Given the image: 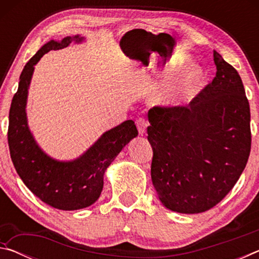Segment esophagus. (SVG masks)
<instances>
[{
  "label": "esophagus",
  "mask_w": 259,
  "mask_h": 259,
  "mask_svg": "<svg viewBox=\"0 0 259 259\" xmlns=\"http://www.w3.org/2000/svg\"><path fill=\"white\" fill-rule=\"evenodd\" d=\"M136 125H137V129H138L140 135H145L148 122L144 119V117H139V119L136 120Z\"/></svg>",
  "instance_id": "esophagus-1"
}]
</instances>
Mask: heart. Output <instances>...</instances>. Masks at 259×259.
<instances>
[{
  "instance_id": "b5f03b06",
  "label": "heart",
  "mask_w": 259,
  "mask_h": 259,
  "mask_svg": "<svg viewBox=\"0 0 259 259\" xmlns=\"http://www.w3.org/2000/svg\"><path fill=\"white\" fill-rule=\"evenodd\" d=\"M202 82V72L198 67H193L184 74L176 82V84L170 87L160 95L162 103H177L182 99L191 98L200 89Z\"/></svg>"
}]
</instances>
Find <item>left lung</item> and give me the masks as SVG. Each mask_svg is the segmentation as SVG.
I'll return each instance as SVG.
<instances>
[{"label": "left lung", "instance_id": "1", "mask_svg": "<svg viewBox=\"0 0 259 259\" xmlns=\"http://www.w3.org/2000/svg\"><path fill=\"white\" fill-rule=\"evenodd\" d=\"M216 76L188 105L148 111L151 176L161 202L181 213L213 208L229 194L251 150L250 107L236 69L213 51Z\"/></svg>", "mask_w": 259, "mask_h": 259}]
</instances>
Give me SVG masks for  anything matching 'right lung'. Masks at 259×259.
I'll list each match as a JSON object with an SVG mask.
<instances>
[{"label": "right lung", "instance_id": "add662e5", "mask_svg": "<svg viewBox=\"0 0 259 259\" xmlns=\"http://www.w3.org/2000/svg\"><path fill=\"white\" fill-rule=\"evenodd\" d=\"M73 40L82 38L68 36L61 42L50 41L29 59L20 74L9 112L8 144L17 174L34 195L59 210H77L95 203L103 191L105 170L138 135L135 122L125 121L105 133L85 154L73 162L52 160L36 145L25 112L34 65L50 50L67 47Z\"/></svg>", "mask_w": 259, "mask_h": 259}]
</instances>
